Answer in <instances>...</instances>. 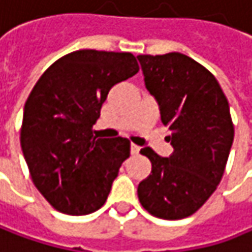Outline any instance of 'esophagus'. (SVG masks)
I'll return each instance as SVG.
<instances>
[{
  "instance_id": "34e87169",
  "label": "esophagus",
  "mask_w": 252,
  "mask_h": 252,
  "mask_svg": "<svg viewBox=\"0 0 252 252\" xmlns=\"http://www.w3.org/2000/svg\"><path fill=\"white\" fill-rule=\"evenodd\" d=\"M139 151H140V148H139L137 145H135V143H132V146H130V152H132V155H137Z\"/></svg>"
}]
</instances>
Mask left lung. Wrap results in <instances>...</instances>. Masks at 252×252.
<instances>
[{"mask_svg": "<svg viewBox=\"0 0 252 252\" xmlns=\"http://www.w3.org/2000/svg\"><path fill=\"white\" fill-rule=\"evenodd\" d=\"M137 60L173 146L169 158L152 148L140 151L152 172L139 184L137 196L153 217L182 220L202 207L222 179L234 140L229 104L214 74L182 53L140 54Z\"/></svg>", "mask_w": 252, "mask_h": 252, "instance_id": "1", "label": "left lung"}]
</instances>
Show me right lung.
<instances>
[{
	"label": "right lung",
	"mask_w": 252,
	"mask_h": 252,
	"mask_svg": "<svg viewBox=\"0 0 252 252\" xmlns=\"http://www.w3.org/2000/svg\"><path fill=\"white\" fill-rule=\"evenodd\" d=\"M137 71L132 53L77 50L51 64L32 87L20 142L32 184L54 209L87 215L104 205L130 142L97 139L93 125L109 90Z\"/></svg>",
	"instance_id": "1"
}]
</instances>
